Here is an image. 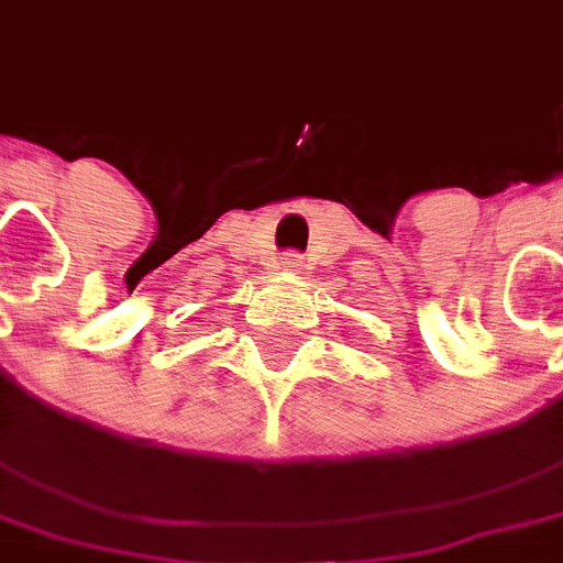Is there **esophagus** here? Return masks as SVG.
Returning a JSON list of instances; mask_svg holds the SVG:
<instances>
[{
	"mask_svg": "<svg viewBox=\"0 0 563 563\" xmlns=\"http://www.w3.org/2000/svg\"><path fill=\"white\" fill-rule=\"evenodd\" d=\"M280 265H283V271H301V258H298V256H286L280 262Z\"/></svg>",
	"mask_w": 563,
	"mask_h": 563,
	"instance_id": "esophagus-1",
	"label": "esophagus"
}]
</instances>
